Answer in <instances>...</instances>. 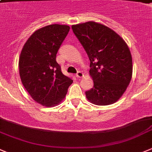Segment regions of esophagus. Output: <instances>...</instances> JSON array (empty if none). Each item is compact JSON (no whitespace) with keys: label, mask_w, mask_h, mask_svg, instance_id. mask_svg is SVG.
I'll list each match as a JSON object with an SVG mask.
<instances>
[{"label":"esophagus","mask_w":152,"mask_h":152,"mask_svg":"<svg viewBox=\"0 0 152 152\" xmlns=\"http://www.w3.org/2000/svg\"><path fill=\"white\" fill-rule=\"evenodd\" d=\"M83 76V72H77V73L76 74V77H77V78H80V77H82Z\"/></svg>","instance_id":"esophagus-1"}]
</instances>
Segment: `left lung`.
Here are the masks:
<instances>
[{
  "label": "left lung",
  "mask_w": 152,
  "mask_h": 152,
  "mask_svg": "<svg viewBox=\"0 0 152 152\" xmlns=\"http://www.w3.org/2000/svg\"><path fill=\"white\" fill-rule=\"evenodd\" d=\"M72 28L90 61L93 87L86 91L87 99L98 105L115 103L132 78L133 62L127 45L113 30L97 22L74 25Z\"/></svg>",
  "instance_id": "left-lung-1"
}]
</instances>
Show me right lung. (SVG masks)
<instances>
[{
	"label": "right lung",
	"mask_w": 152,
	"mask_h": 152,
	"mask_svg": "<svg viewBox=\"0 0 152 152\" xmlns=\"http://www.w3.org/2000/svg\"><path fill=\"white\" fill-rule=\"evenodd\" d=\"M70 27L53 24L34 31L25 44L19 61V75L28 93L37 102L59 104L73 82L62 74L56 54Z\"/></svg>",
	"instance_id": "right-lung-1"
}]
</instances>
